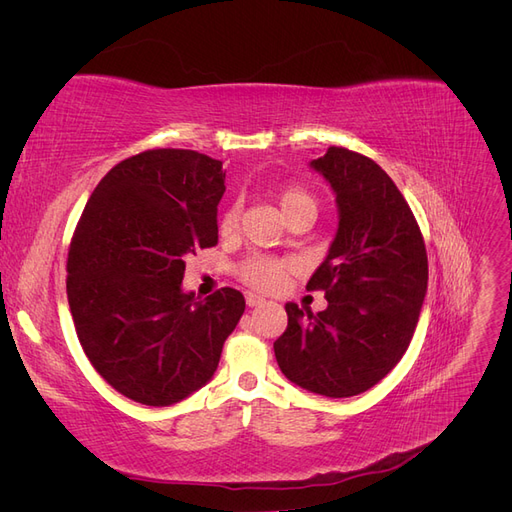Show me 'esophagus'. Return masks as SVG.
Wrapping results in <instances>:
<instances>
[{
  "label": "esophagus",
  "instance_id": "1",
  "mask_svg": "<svg viewBox=\"0 0 512 512\" xmlns=\"http://www.w3.org/2000/svg\"><path fill=\"white\" fill-rule=\"evenodd\" d=\"M245 301H247V305H250V307H258V305H265L267 303L265 299L258 297V294H254V292H245Z\"/></svg>",
  "mask_w": 512,
  "mask_h": 512
}]
</instances>
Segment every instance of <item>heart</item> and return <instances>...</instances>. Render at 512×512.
<instances>
[{"label": "heart", "mask_w": 512, "mask_h": 512, "mask_svg": "<svg viewBox=\"0 0 512 512\" xmlns=\"http://www.w3.org/2000/svg\"><path fill=\"white\" fill-rule=\"evenodd\" d=\"M275 198H277V205H280L282 215L286 220H290L292 215H297L299 211H305V209L316 211L314 196L309 194L305 188H301V185H284V188L277 190ZM239 222H241V209L237 203H232L220 215V224H218L220 232L222 235H235V232L239 230ZM292 269H294V265L286 258L258 254V256L245 258L237 269V275L247 286H252L262 292H273L277 288H282V284L286 282V277L292 273Z\"/></svg>", "instance_id": "b5f03b06"}]
</instances>
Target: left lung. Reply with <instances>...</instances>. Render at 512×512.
<instances>
[{"label":"left lung","mask_w":512,"mask_h":512,"mask_svg":"<svg viewBox=\"0 0 512 512\" xmlns=\"http://www.w3.org/2000/svg\"><path fill=\"white\" fill-rule=\"evenodd\" d=\"M312 166L331 183L339 228L307 282L324 312L286 303L288 327L273 344L282 374L324 397H352L399 363L427 292L421 228L393 179L363 153L329 147Z\"/></svg>","instance_id":"8db88e82"}]
</instances>
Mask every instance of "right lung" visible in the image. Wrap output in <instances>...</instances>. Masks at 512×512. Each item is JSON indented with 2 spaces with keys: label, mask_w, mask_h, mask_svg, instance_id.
<instances>
[{
  "label": "right lung",
  "mask_w": 512,
  "mask_h": 512,
  "mask_svg": "<svg viewBox=\"0 0 512 512\" xmlns=\"http://www.w3.org/2000/svg\"><path fill=\"white\" fill-rule=\"evenodd\" d=\"M222 162L192 149H147L119 162L89 196L68 247V303L89 363L145 406L207 384L245 299L181 290L183 258L218 245Z\"/></svg>",
  "instance_id": "1"
}]
</instances>
